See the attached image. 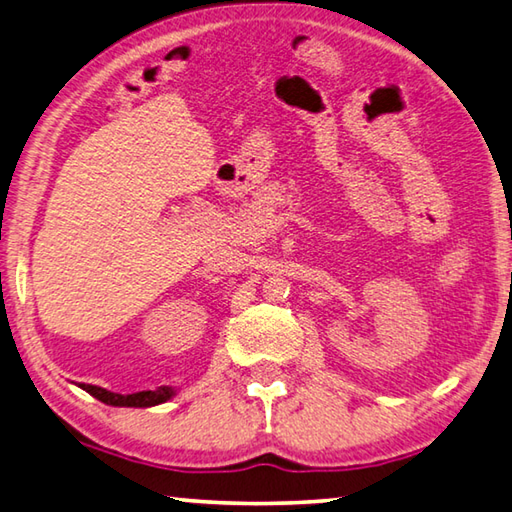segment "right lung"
Wrapping results in <instances>:
<instances>
[{
	"instance_id": "add662e5",
	"label": "right lung",
	"mask_w": 512,
	"mask_h": 512,
	"mask_svg": "<svg viewBox=\"0 0 512 512\" xmlns=\"http://www.w3.org/2000/svg\"><path fill=\"white\" fill-rule=\"evenodd\" d=\"M82 388L108 406H130V408H148V406L164 404L175 395L173 388L168 386H159L157 390H142V393H133V395H117V393H110L106 388L90 386V384H84Z\"/></svg>"
}]
</instances>
